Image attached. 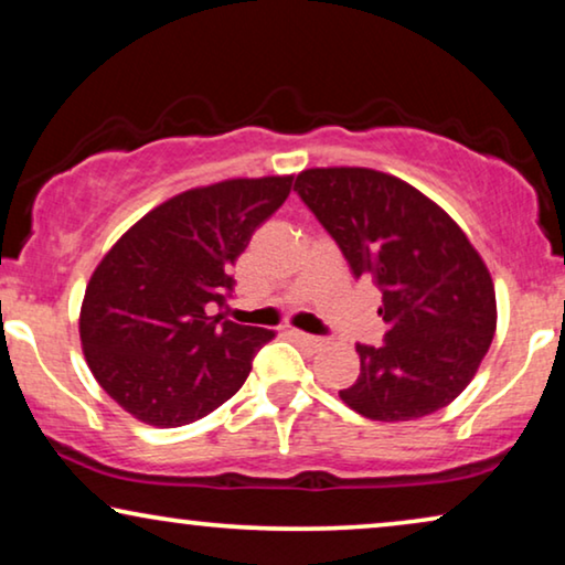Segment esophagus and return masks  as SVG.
<instances>
[{"label": "esophagus", "mask_w": 565, "mask_h": 565, "mask_svg": "<svg viewBox=\"0 0 565 565\" xmlns=\"http://www.w3.org/2000/svg\"><path fill=\"white\" fill-rule=\"evenodd\" d=\"M292 337H298L300 342H306V344H311V347H323V344H327V339H323V337L306 334V331H298V329H292Z\"/></svg>", "instance_id": "obj_1"}]
</instances>
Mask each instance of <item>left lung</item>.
Returning a JSON list of instances; mask_svg holds the SVG:
<instances>
[{
    "mask_svg": "<svg viewBox=\"0 0 565 565\" xmlns=\"http://www.w3.org/2000/svg\"><path fill=\"white\" fill-rule=\"evenodd\" d=\"M292 190L354 280L383 292V344H358L360 375L339 391L344 404L375 422H408L458 398L497 331L491 275L458 223L375 169H306Z\"/></svg>",
    "mask_w": 565,
    "mask_h": 565,
    "instance_id": "1",
    "label": "left lung"
}]
</instances>
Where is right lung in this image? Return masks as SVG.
Returning <instances> with one entry per match:
<instances>
[{"mask_svg":"<svg viewBox=\"0 0 565 565\" xmlns=\"http://www.w3.org/2000/svg\"><path fill=\"white\" fill-rule=\"evenodd\" d=\"M290 184L292 177H262L182 192L99 262L84 292L82 347L97 383L136 419L184 427L244 385L275 331L211 313L226 306L231 267Z\"/></svg>","mask_w":565,"mask_h":565,"instance_id":"add662e5","label":"right lung"}]
</instances>
